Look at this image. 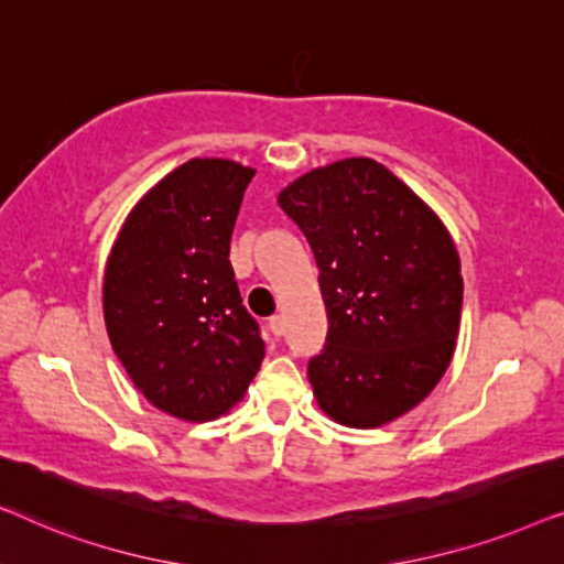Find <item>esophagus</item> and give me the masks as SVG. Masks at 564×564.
<instances>
[{"mask_svg": "<svg viewBox=\"0 0 564 564\" xmlns=\"http://www.w3.org/2000/svg\"><path fill=\"white\" fill-rule=\"evenodd\" d=\"M269 330H272L274 336H282L284 334V315H272V318H269Z\"/></svg>", "mask_w": 564, "mask_h": 564, "instance_id": "obj_1", "label": "esophagus"}]
</instances>
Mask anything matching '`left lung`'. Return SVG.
Wrapping results in <instances>:
<instances>
[{"mask_svg":"<svg viewBox=\"0 0 564 564\" xmlns=\"http://www.w3.org/2000/svg\"><path fill=\"white\" fill-rule=\"evenodd\" d=\"M280 207L311 243L328 336L307 361L330 419L377 429L421 403L459 334V257L444 223L372 159L300 176Z\"/></svg>","mask_w":564,"mask_h":564,"instance_id":"8db88e82","label":"left lung"}]
</instances>
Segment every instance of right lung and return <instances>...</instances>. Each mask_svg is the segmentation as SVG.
Segmentation results:
<instances>
[{"label": "right lung", "instance_id": "obj_1", "mask_svg": "<svg viewBox=\"0 0 564 564\" xmlns=\"http://www.w3.org/2000/svg\"><path fill=\"white\" fill-rule=\"evenodd\" d=\"M253 169L192 159L128 215L105 269V323L130 380L184 421L228 413L264 359L230 267Z\"/></svg>", "mask_w": 564, "mask_h": 564}]
</instances>
